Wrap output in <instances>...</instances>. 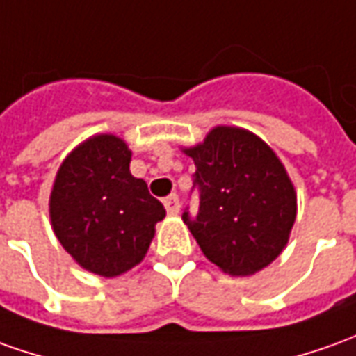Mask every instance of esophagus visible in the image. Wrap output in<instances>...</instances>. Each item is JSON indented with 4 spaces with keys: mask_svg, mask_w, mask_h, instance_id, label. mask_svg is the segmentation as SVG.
<instances>
[{
    "mask_svg": "<svg viewBox=\"0 0 356 356\" xmlns=\"http://www.w3.org/2000/svg\"><path fill=\"white\" fill-rule=\"evenodd\" d=\"M163 204H165V210H168V214H177L179 209H181L177 195H171V197L165 198V200H163Z\"/></svg>",
    "mask_w": 356,
    "mask_h": 356,
    "instance_id": "1",
    "label": "esophagus"
}]
</instances>
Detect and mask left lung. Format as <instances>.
Segmentation results:
<instances>
[{"instance_id": "left-lung-1", "label": "left lung", "mask_w": 356, "mask_h": 356, "mask_svg": "<svg viewBox=\"0 0 356 356\" xmlns=\"http://www.w3.org/2000/svg\"><path fill=\"white\" fill-rule=\"evenodd\" d=\"M198 212H183L204 257L234 277L255 275L282 253L296 220V191L282 161L257 134L214 127L197 146Z\"/></svg>"}]
</instances>
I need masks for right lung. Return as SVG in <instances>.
I'll return each mask as SVG.
<instances>
[{"instance_id":"right-lung-1","label":"right lung","mask_w":356,"mask_h":356,"mask_svg":"<svg viewBox=\"0 0 356 356\" xmlns=\"http://www.w3.org/2000/svg\"><path fill=\"white\" fill-rule=\"evenodd\" d=\"M132 152L115 134L76 146L58 169L50 193V224L81 269L113 279L146 257L165 209L130 173Z\"/></svg>"}]
</instances>
